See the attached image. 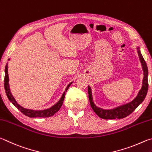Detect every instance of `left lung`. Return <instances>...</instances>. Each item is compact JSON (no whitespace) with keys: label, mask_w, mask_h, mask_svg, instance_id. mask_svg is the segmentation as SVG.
I'll return each mask as SVG.
<instances>
[{"label":"left lung","mask_w":152,"mask_h":152,"mask_svg":"<svg viewBox=\"0 0 152 152\" xmlns=\"http://www.w3.org/2000/svg\"><path fill=\"white\" fill-rule=\"evenodd\" d=\"M137 50L139 56L140 61L142 63V66L143 72V78L142 81V88L138 92L137 96L135 97L132 102L127 103L126 104L119 105L118 107L111 109V110H103L99 108L95 105L93 99L91 88L89 86H88V94L89 99L93 110L99 118L105 119H122L130 115L141 103L145 99L148 93V69L147 64L143 58L142 53L140 52V47H137Z\"/></svg>","instance_id":"1"}]
</instances>
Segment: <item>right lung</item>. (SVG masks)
Returning a JSON list of instances; mask_svg holds the SVG:
<instances>
[{
	"mask_svg": "<svg viewBox=\"0 0 152 152\" xmlns=\"http://www.w3.org/2000/svg\"><path fill=\"white\" fill-rule=\"evenodd\" d=\"M10 61V58L8 59ZM5 75H4V86L5 89V91H6V94L7 95V97L9 98V99L10 102H11L13 105H14L18 110H19L21 112H22L24 115L26 116H28L29 118H48V117L53 116L55 113H57V111L60 110L61 106L63 105L64 98H65V93L67 91L69 87H70L71 85L73 82L69 83L67 86H66V89H65V91L63 92L62 96L60 98V99L55 103V105H53L52 107L50 108L46 109V110H29V109H26L23 107L22 106L20 105L18 103L16 102L15 97H13L11 92H10V87H9V74H8V63H7L6 66H5V70H4Z\"/></svg>",
	"mask_w": 152,
	"mask_h": 152,
	"instance_id": "obj_1",
	"label": "right lung"
}]
</instances>
